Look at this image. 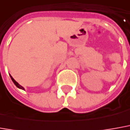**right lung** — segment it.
<instances>
[{"mask_svg":"<svg viewBox=\"0 0 130 130\" xmlns=\"http://www.w3.org/2000/svg\"><path fill=\"white\" fill-rule=\"evenodd\" d=\"M10 78H11V80H12V81H13V83H14V84H15V85H16V87H18V88H21V89H23V90H24V88L22 87L21 85H20L16 81H15V80H14L13 77H12V76H11V75H10Z\"/></svg>","mask_w":130,"mask_h":130,"instance_id":"right-lung-1","label":"right lung"}]
</instances>
